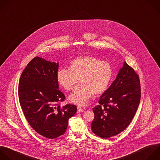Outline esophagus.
Masks as SVG:
<instances>
[{"instance_id":"esophagus-1","label":"esophagus","mask_w":160,"mask_h":160,"mask_svg":"<svg viewBox=\"0 0 160 160\" xmlns=\"http://www.w3.org/2000/svg\"><path fill=\"white\" fill-rule=\"evenodd\" d=\"M77 109H78V112H84V110L82 108H81L80 107H78Z\"/></svg>"}]
</instances>
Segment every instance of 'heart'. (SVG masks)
Returning a JSON list of instances; mask_svg holds the SVG:
<instances>
[{
	"label": "heart",
	"mask_w": 160,
	"mask_h": 160,
	"mask_svg": "<svg viewBox=\"0 0 160 160\" xmlns=\"http://www.w3.org/2000/svg\"><path fill=\"white\" fill-rule=\"evenodd\" d=\"M113 76L109 63L92 56H82L72 60L69 69H60L57 73L59 85L67 90L73 88L77 79L80 84L68 97V100L78 105H85L93 94L98 96L109 87Z\"/></svg>",
	"instance_id": "1"
}]
</instances>
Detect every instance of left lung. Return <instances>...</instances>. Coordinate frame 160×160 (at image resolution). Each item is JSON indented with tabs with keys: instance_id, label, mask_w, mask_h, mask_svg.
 <instances>
[{
	"instance_id": "left-lung-1",
	"label": "left lung",
	"mask_w": 160,
	"mask_h": 160,
	"mask_svg": "<svg viewBox=\"0 0 160 160\" xmlns=\"http://www.w3.org/2000/svg\"><path fill=\"white\" fill-rule=\"evenodd\" d=\"M141 98L138 75L126 62L111 85L100 97L93 111L92 132L107 139L123 131L131 123Z\"/></svg>"
}]
</instances>
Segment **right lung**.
<instances>
[{
	"label": "right lung",
	"instance_id": "obj_1",
	"mask_svg": "<svg viewBox=\"0 0 160 160\" xmlns=\"http://www.w3.org/2000/svg\"><path fill=\"white\" fill-rule=\"evenodd\" d=\"M58 63L35 57L22 72L19 83V99L25 118L34 130L48 139L63 134L69 119L77 111L75 105H58L65 98L58 90Z\"/></svg>",
	"mask_w": 160,
	"mask_h": 160
}]
</instances>
